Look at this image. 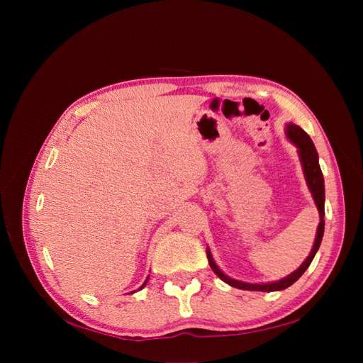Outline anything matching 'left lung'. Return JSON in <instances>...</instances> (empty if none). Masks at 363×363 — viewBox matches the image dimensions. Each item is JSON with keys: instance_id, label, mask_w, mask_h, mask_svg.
I'll use <instances>...</instances> for the list:
<instances>
[{"instance_id": "left-lung-1", "label": "left lung", "mask_w": 363, "mask_h": 363, "mask_svg": "<svg viewBox=\"0 0 363 363\" xmlns=\"http://www.w3.org/2000/svg\"><path fill=\"white\" fill-rule=\"evenodd\" d=\"M286 133L288 138L294 142V144L298 147V155L303 163V169H304V175H306V182L307 186H309V189L313 195V200L316 203L318 207V212H320V218L321 221L318 224V230H316V238H315V244L313 248L311 251L309 257H307L303 265L296 269L295 272H292L291 276H288L286 279H283L280 281H274V283H265V284H251V283H244V281H238L227 277L225 274H223V271L216 267V263L212 259L211 251L207 250V259H208V265L213 269V272L216 276L221 279L223 281L228 283L230 286L238 288V289H245V291H262V292H272V291H281V289H286L289 288L291 284H294L296 280H298L304 271L309 268V265L312 263L318 248L321 245V240H323V235H324V199H325V192H324V177H323V172L320 168V163H318V152L313 147V142L309 138V135L306 133V131L295 125V124H288L286 128Z\"/></svg>"}]
</instances>
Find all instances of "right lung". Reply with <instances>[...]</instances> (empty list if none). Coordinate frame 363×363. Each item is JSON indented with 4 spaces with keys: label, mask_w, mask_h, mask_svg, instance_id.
I'll list each match as a JSON object with an SVG mask.
<instances>
[{
    "label": "right lung",
    "mask_w": 363,
    "mask_h": 363,
    "mask_svg": "<svg viewBox=\"0 0 363 363\" xmlns=\"http://www.w3.org/2000/svg\"><path fill=\"white\" fill-rule=\"evenodd\" d=\"M147 280H148V279H147ZM147 280H145V283H144V284H142V286H140V289H142V288H144V286H145V284H147Z\"/></svg>",
    "instance_id": "add662e5"
}]
</instances>
